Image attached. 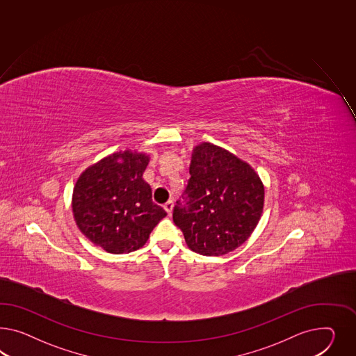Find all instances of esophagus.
Wrapping results in <instances>:
<instances>
[{
    "instance_id": "1",
    "label": "esophagus",
    "mask_w": 356,
    "mask_h": 356,
    "mask_svg": "<svg viewBox=\"0 0 356 356\" xmlns=\"http://www.w3.org/2000/svg\"><path fill=\"white\" fill-rule=\"evenodd\" d=\"M163 207H164V210H165V211L168 212V213H171V212H172V209H173L172 200H168V201H167V202L164 203Z\"/></svg>"
}]
</instances>
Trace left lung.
I'll use <instances>...</instances> for the list:
<instances>
[{"mask_svg": "<svg viewBox=\"0 0 356 356\" xmlns=\"http://www.w3.org/2000/svg\"><path fill=\"white\" fill-rule=\"evenodd\" d=\"M191 179L173 207V222L194 252L219 257L250 237L263 212L264 188L250 165L219 146L194 147Z\"/></svg>", "mask_w": 356, "mask_h": 356, "instance_id": "8db88e82", "label": "left lung"}]
</instances>
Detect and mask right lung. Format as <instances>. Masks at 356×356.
<instances>
[{
    "label": "right lung",
    "mask_w": 356,
    "mask_h": 356,
    "mask_svg": "<svg viewBox=\"0 0 356 356\" xmlns=\"http://www.w3.org/2000/svg\"><path fill=\"white\" fill-rule=\"evenodd\" d=\"M147 163L145 154H113L87 168L74 188L72 211L79 229L107 252L143 248L167 215L153 202L152 188L143 179Z\"/></svg>",
    "instance_id": "obj_1"
}]
</instances>
